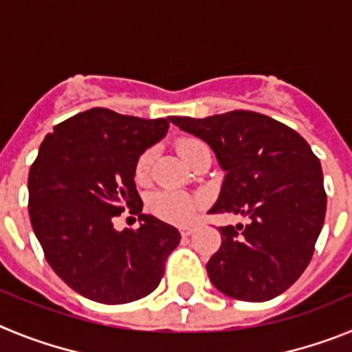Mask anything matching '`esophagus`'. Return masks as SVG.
Masks as SVG:
<instances>
[{"mask_svg":"<svg viewBox=\"0 0 352 352\" xmlns=\"http://www.w3.org/2000/svg\"><path fill=\"white\" fill-rule=\"evenodd\" d=\"M194 231H195L194 226H182V227H179V232H182L183 238H186V236H190Z\"/></svg>","mask_w":352,"mask_h":352,"instance_id":"obj_1","label":"esophagus"}]
</instances>
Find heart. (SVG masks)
Segmentation results:
<instances>
[{
	"mask_svg": "<svg viewBox=\"0 0 352 352\" xmlns=\"http://www.w3.org/2000/svg\"><path fill=\"white\" fill-rule=\"evenodd\" d=\"M206 144H203L197 139H185L178 144V153L182 155L183 160L188 162L192 155L197 151V149L204 148ZM151 164H153V151L148 149L139 157L138 164H135V179L138 182H146L149 176V169H151ZM204 197L203 195H194L186 194V192H178V190H162L151 197L149 201V206L153 210V213L157 217H160L162 220L173 223H186L194 219V214L197 213V210L203 206Z\"/></svg>",
	"mask_w": 352,
	"mask_h": 352,
	"instance_id": "obj_1",
	"label": "heart"
}]
</instances>
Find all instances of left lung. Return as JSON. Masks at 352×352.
<instances>
[{
  "label": "left lung",
  "instance_id": "8db88e82",
  "mask_svg": "<svg viewBox=\"0 0 352 352\" xmlns=\"http://www.w3.org/2000/svg\"><path fill=\"white\" fill-rule=\"evenodd\" d=\"M169 120L208 142L226 170L210 213L250 219L220 227L222 245L206 264L211 284L236 300H273L314 256L326 214L321 162L300 133L259 113Z\"/></svg>",
  "mask_w": 352,
  "mask_h": 352
}]
</instances>
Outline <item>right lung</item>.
<instances>
[{
	"label": "right lung",
	"instance_id": "1",
	"mask_svg": "<svg viewBox=\"0 0 352 352\" xmlns=\"http://www.w3.org/2000/svg\"><path fill=\"white\" fill-rule=\"evenodd\" d=\"M169 121L142 120L95 107L56 125L30 169V219L56 275L80 296L105 305L141 300L164 276L178 229L142 213L135 164ZM125 209L135 232L113 229Z\"/></svg>",
	"mask_w": 352,
	"mask_h": 352
}]
</instances>
